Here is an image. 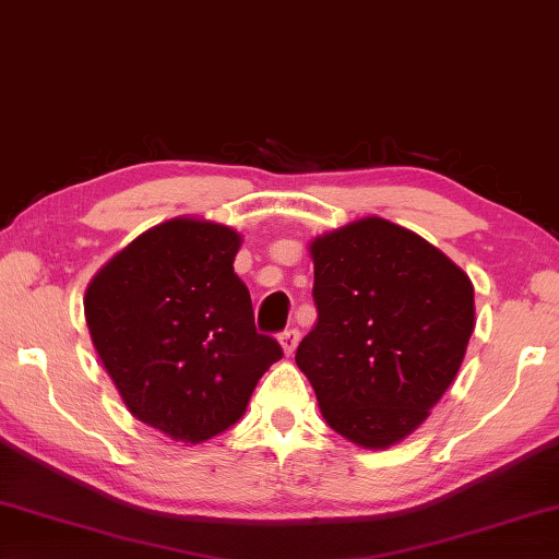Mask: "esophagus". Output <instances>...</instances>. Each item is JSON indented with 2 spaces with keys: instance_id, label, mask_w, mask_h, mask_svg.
Listing matches in <instances>:
<instances>
[{
  "instance_id": "esophagus-1",
  "label": "esophagus",
  "mask_w": 559,
  "mask_h": 559,
  "mask_svg": "<svg viewBox=\"0 0 559 559\" xmlns=\"http://www.w3.org/2000/svg\"><path fill=\"white\" fill-rule=\"evenodd\" d=\"M298 342H300V332L298 330H286L281 334V348H283V354L286 356H290L293 352H295V346H298Z\"/></svg>"
}]
</instances>
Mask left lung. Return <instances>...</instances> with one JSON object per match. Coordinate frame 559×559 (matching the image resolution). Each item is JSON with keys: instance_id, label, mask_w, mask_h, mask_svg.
Returning a JSON list of instances; mask_svg holds the SVG:
<instances>
[{"instance_id": "left-lung-1", "label": "left lung", "mask_w": 559, "mask_h": 559, "mask_svg": "<svg viewBox=\"0 0 559 559\" xmlns=\"http://www.w3.org/2000/svg\"><path fill=\"white\" fill-rule=\"evenodd\" d=\"M317 324L295 364L332 429L385 451L429 419L475 330V288L439 247L368 215L310 242Z\"/></svg>"}]
</instances>
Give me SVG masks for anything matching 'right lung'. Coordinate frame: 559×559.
<instances>
[{
  "instance_id": "1",
  "label": "right lung",
  "mask_w": 559,
  "mask_h": 559,
  "mask_svg": "<svg viewBox=\"0 0 559 559\" xmlns=\"http://www.w3.org/2000/svg\"><path fill=\"white\" fill-rule=\"evenodd\" d=\"M239 247L235 227L179 215L145 229L86 286V326L108 378L128 412L171 441L227 431L283 356L257 334L233 269Z\"/></svg>"
}]
</instances>
